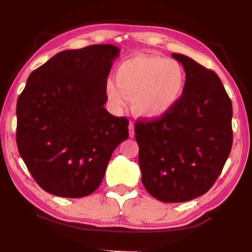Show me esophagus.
Listing matches in <instances>:
<instances>
[{
  "label": "esophagus",
  "mask_w": 252,
  "mask_h": 252,
  "mask_svg": "<svg viewBox=\"0 0 252 252\" xmlns=\"http://www.w3.org/2000/svg\"><path fill=\"white\" fill-rule=\"evenodd\" d=\"M129 134L131 138H133L134 136V125L132 122L129 123Z\"/></svg>",
  "instance_id": "34e87169"
}]
</instances>
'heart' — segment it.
<instances>
[{
  "instance_id": "1",
  "label": "heart",
  "mask_w": 252,
  "mask_h": 252,
  "mask_svg": "<svg viewBox=\"0 0 252 252\" xmlns=\"http://www.w3.org/2000/svg\"><path fill=\"white\" fill-rule=\"evenodd\" d=\"M186 72L176 60L157 55H138L123 61L116 72V82H105V94L116 110L132 99L134 112L144 118H159L180 99Z\"/></svg>"
}]
</instances>
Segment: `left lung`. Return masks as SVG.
I'll return each mask as SVG.
<instances>
[{"label": "left lung", "instance_id": "1", "mask_svg": "<svg viewBox=\"0 0 252 252\" xmlns=\"http://www.w3.org/2000/svg\"><path fill=\"white\" fill-rule=\"evenodd\" d=\"M186 72L180 99L160 119L136 122L144 188L162 202H186L208 192L232 147V104L218 75L173 53Z\"/></svg>", "mask_w": 252, "mask_h": 252}]
</instances>
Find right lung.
<instances>
[{
    "label": "right lung",
    "mask_w": 252,
    "mask_h": 252,
    "mask_svg": "<svg viewBox=\"0 0 252 252\" xmlns=\"http://www.w3.org/2000/svg\"><path fill=\"white\" fill-rule=\"evenodd\" d=\"M120 49L95 44L55 54L30 74L16 104V143L42 189L82 198L100 186L129 121L104 108L105 82Z\"/></svg>",
    "instance_id": "obj_1"
}]
</instances>
